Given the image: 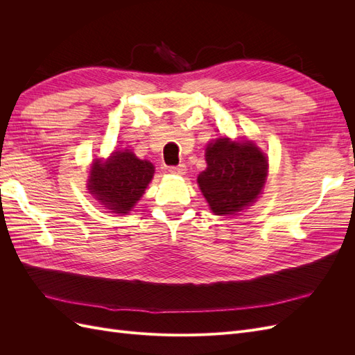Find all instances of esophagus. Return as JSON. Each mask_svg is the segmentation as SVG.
<instances>
[{
  "label": "esophagus",
  "mask_w": 355,
  "mask_h": 355,
  "mask_svg": "<svg viewBox=\"0 0 355 355\" xmlns=\"http://www.w3.org/2000/svg\"><path fill=\"white\" fill-rule=\"evenodd\" d=\"M187 166L185 164H179L175 167H168V171L171 175H176V176H185L187 175Z\"/></svg>",
  "instance_id": "esophagus-1"
}]
</instances>
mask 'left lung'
<instances>
[{"instance_id":"left-lung-1","label":"left lung","mask_w":355,"mask_h":355,"mask_svg":"<svg viewBox=\"0 0 355 355\" xmlns=\"http://www.w3.org/2000/svg\"><path fill=\"white\" fill-rule=\"evenodd\" d=\"M207 168L197 184L210 210L231 216L257 201L268 179V155L253 139L219 136L206 145Z\"/></svg>"}]
</instances>
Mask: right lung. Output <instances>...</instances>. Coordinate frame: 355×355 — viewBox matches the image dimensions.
Listing matches in <instances>:
<instances>
[{
  "instance_id": "1",
  "label": "right lung",
  "mask_w": 355,
  "mask_h": 355,
  "mask_svg": "<svg viewBox=\"0 0 355 355\" xmlns=\"http://www.w3.org/2000/svg\"><path fill=\"white\" fill-rule=\"evenodd\" d=\"M155 166L130 149H114L108 158H94L85 188L102 207L116 214L132 211L151 184Z\"/></svg>"
}]
</instances>
